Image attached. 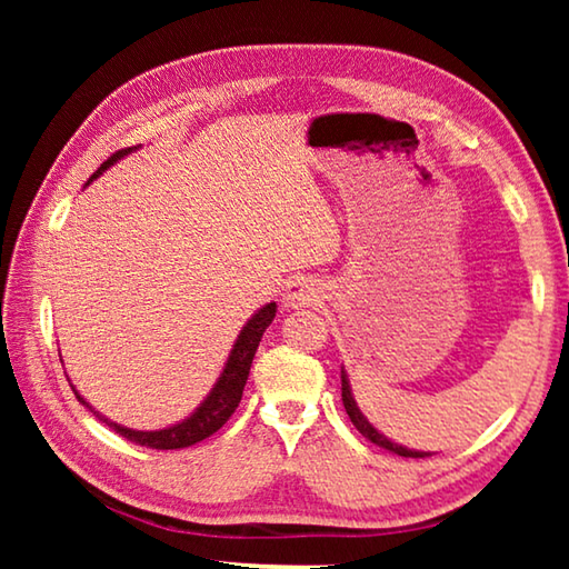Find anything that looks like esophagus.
Here are the masks:
<instances>
[{
  "instance_id": "esophagus-1",
  "label": "esophagus",
  "mask_w": 569,
  "mask_h": 569,
  "mask_svg": "<svg viewBox=\"0 0 569 569\" xmlns=\"http://www.w3.org/2000/svg\"><path fill=\"white\" fill-rule=\"evenodd\" d=\"M319 298H321V288L313 281V278L296 276L293 281L286 286L283 303L288 308H306V306H313Z\"/></svg>"
}]
</instances>
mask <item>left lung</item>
<instances>
[{
    "instance_id": "left-lung-1",
    "label": "left lung",
    "mask_w": 569,
    "mask_h": 569,
    "mask_svg": "<svg viewBox=\"0 0 569 569\" xmlns=\"http://www.w3.org/2000/svg\"><path fill=\"white\" fill-rule=\"evenodd\" d=\"M341 399H343V409L349 413V419L353 421V427L361 431V435L371 441V445H377L381 449H389L393 455L399 457H413V459H421V457H431V451H419V449H407L403 445H397V441L389 439L387 435H381V431L373 427V423L363 417L359 403L353 399V391H351V381H349V373L341 366Z\"/></svg>"
}]
</instances>
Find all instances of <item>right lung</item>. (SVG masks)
I'll return each instance as SVG.
<instances>
[{"mask_svg": "<svg viewBox=\"0 0 569 569\" xmlns=\"http://www.w3.org/2000/svg\"><path fill=\"white\" fill-rule=\"evenodd\" d=\"M134 150H138V148H128V150L114 152L112 158L104 160L102 166L94 170V176L88 180V186L94 178H100L104 170L112 168L114 162L122 160L124 156H130V152H134ZM273 319H276V301L266 303L263 308H258V311L250 316L243 329H240L233 349H230L228 359H226L223 371H220V377L213 383V389L206 393V399L200 401L186 419L178 421V423H170V427H166V429L140 431V429L122 427V423H114L108 417H102L100 411H94L90 407V401H84V397H80V391H77L74 387H72V391H74L77 401L84 403V407H88L94 413V417L108 423L110 429H114V435H120L128 441H134V445L150 447V449L192 447V445H198V441L208 439L210 435H216V431L230 419V413L238 409L240 397H243V387L248 381V373H250V363H253L256 349H258V343H261L263 333H266L268 326H271Z\"/></svg>", "mask_w": 569, "mask_h": 569, "instance_id": "1", "label": "right lung"}]
</instances>
